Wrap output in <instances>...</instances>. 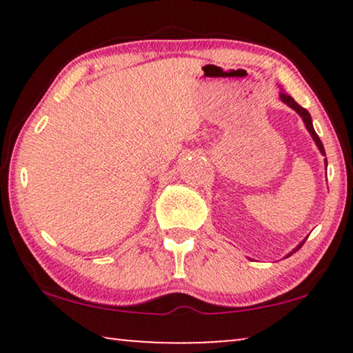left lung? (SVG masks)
I'll return each mask as SVG.
<instances>
[{
    "label": "left lung",
    "mask_w": 353,
    "mask_h": 353,
    "mask_svg": "<svg viewBox=\"0 0 353 353\" xmlns=\"http://www.w3.org/2000/svg\"><path fill=\"white\" fill-rule=\"evenodd\" d=\"M279 99H281L284 104L289 105V108L294 109V110H296V112H297L299 115H301L302 120H303V123H305V128L308 130V133H310V137L313 138V141H315V144H316V148L320 149V152L323 154V156H326V152H325V148H323V143H321V139L318 138V134H316V132H315V128H313V123H312V115L308 114V110H307V109H303L302 105H299V104L296 103V101H294V99L291 98V96H289L288 93H284L283 90H281V93H279ZM325 165L327 167V161H326V159H325ZM303 243H305V239H303L302 243L299 244L296 249H292V252H289V254L286 255V257H289V255H292L294 252H297V250L301 249L302 245H303Z\"/></svg>",
    "instance_id": "8db88e82"
}]
</instances>
